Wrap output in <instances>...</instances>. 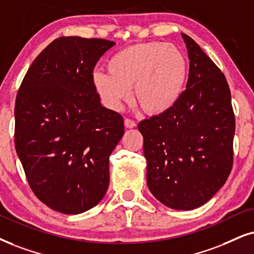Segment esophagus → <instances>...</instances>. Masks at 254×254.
I'll return each instance as SVG.
<instances>
[{"label":"esophagus","instance_id":"obj_1","mask_svg":"<svg viewBox=\"0 0 254 254\" xmlns=\"http://www.w3.org/2000/svg\"><path fill=\"white\" fill-rule=\"evenodd\" d=\"M124 125H125V127H127V129H132V127H136V122L132 120H129V118H125Z\"/></svg>","mask_w":254,"mask_h":254}]
</instances>
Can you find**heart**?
Returning <instances> with one entry per match:
<instances>
[{"mask_svg":"<svg viewBox=\"0 0 254 254\" xmlns=\"http://www.w3.org/2000/svg\"><path fill=\"white\" fill-rule=\"evenodd\" d=\"M109 73L95 72L92 86L110 110L118 111L133 96L149 114L168 112L178 103L188 79L183 51L163 42L138 43L122 49L107 62Z\"/></svg>","mask_w":254,"mask_h":254,"instance_id":"heart-1","label":"heart"}]
</instances>
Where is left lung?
Instances as JSON below:
<instances>
[{"mask_svg": "<svg viewBox=\"0 0 254 254\" xmlns=\"http://www.w3.org/2000/svg\"><path fill=\"white\" fill-rule=\"evenodd\" d=\"M186 90L171 110L144 120L146 183L173 210H194L225 184L233 163L236 121L225 76L188 35Z\"/></svg>", "mask_w": 254, "mask_h": 254, "instance_id": "obj_1", "label": "left lung"}]
</instances>
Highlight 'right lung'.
Instances as JSON below:
<instances>
[{
  "instance_id": "right-lung-1",
  "label": "right lung",
  "mask_w": 254,
  "mask_h": 254,
  "mask_svg": "<svg viewBox=\"0 0 254 254\" xmlns=\"http://www.w3.org/2000/svg\"><path fill=\"white\" fill-rule=\"evenodd\" d=\"M115 42L60 37L36 57L18 90L15 147L31 190L57 212L78 214L107 193L109 157L124 134L120 114L92 86Z\"/></svg>"
}]
</instances>
